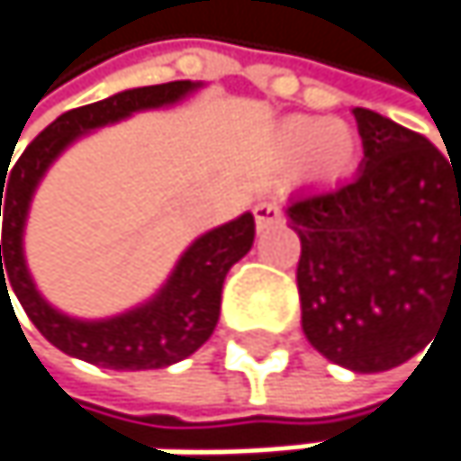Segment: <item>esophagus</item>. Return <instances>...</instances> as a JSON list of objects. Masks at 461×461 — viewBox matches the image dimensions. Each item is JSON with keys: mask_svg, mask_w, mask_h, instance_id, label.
Wrapping results in <instances>:
<instances>
[{"mask_svg": "<svg viewBox=\"0 0 461 461\" xmlns=\"http://www.w3.org/2000/svg\"><path fill=\"white\" fill-rule=\"evenodd\" d=\"M253 216H256V227H258V230H267V227L283 221V211H280L277 203H258V205L253 208Z\"/></svg>", "mask_w": 461, "mask_h": 461, "instance_id": "esophagus-1", "label": "esophagus"}]
</instances>
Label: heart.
Instances as JSON below:
<instances>
[{
	"label": "heart",
	"instance_id": "b5f03b06",
	"mask_svg": "<svg viewBox=\"0 0 461 461\" xmlns=\"http://www.w3.org/2000/svg\"><path fill=\"white\" fill-rule=\"evenodd\" d=\"M280 162H299V176L315 184H336L347 178L360 154L357 133L341 122L312 114L285 117L272 136Z\"/></svg>",
	"mask_w": 461,
	"mask_h": 461
}]
</instances>
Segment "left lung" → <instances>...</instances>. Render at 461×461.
<instances>
[{"label":"left lung","mask_w":461,"mask_h":461,"mask_svg":"<svg viewBox=\"0 0 461 461\" xmlns=\"http://www.w3.org/2000/svg\"><path fill=\"white\" fill-rule=\"evenodd\" d=\"M360 173L291 200L307 341L355 374L390 371L461 302V167L414 131L352 109Z\"/></svg>","instance_id":"obj_1"}]
</instances>
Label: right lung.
Wrapping results in <instances>:
<instances>
[{"label": "right lung", "instance_id": "1", "mask_svg": "<svg viewBox=\"0 0 461 461\" xmlns=\"http://www.w3.org/2000/svg\"><path fill=\"white\" fill-rule=\"evenodd\" d=\"M200 87L203 82L178 79L122 90L98 104L71 109L50 122L26 146L10 173H0V216L5 224L0 245V299L5 296L10 302L7 288H13L29 321L60 352L101 368L143 371L173 366L211 339L221 312V288L227 272L253 245V213H242L230 224L200 234L181 253L170 277L149 302L104 321H79L55 310L37 291L23 256V230L34 192L45 178L47 167L74 140L104 125L128 120L136 112L173 106Z\"/></svg>", "mask_w": 461, "mask_h": 461}]
</instances>
